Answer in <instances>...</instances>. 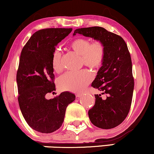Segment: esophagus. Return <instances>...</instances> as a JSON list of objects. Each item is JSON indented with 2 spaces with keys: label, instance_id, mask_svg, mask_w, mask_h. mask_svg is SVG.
Masks as SVG:
<instances>
[{
  "label": "esophagus",
  "instance_id": "34e87169",
  "mask_svg": "<svg viewBox=\"0 0 154 154\" xmlns=\"http://www.w3.org/2000/svg\"><path fill=\"white\" fill-rule=\"evenodd\" d=\"M82 95V94H81V93H78V94H77V98H79V97H81Z\"/></svg>",
  "mask_w": 154,
  "mask_h": 154
}]
</instances>
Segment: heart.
<instances>
[{
    "label": "heart",
    "mask_w": 154,
    "mask_h": 154,
    "mask_svg": "<svg viewBox=\"0 0 154 154\" xmlns=\"http://www.w3.org/2000/svg\"><path fill=\"white\" fill-rule=\"evenodd\" d=\"M72 49L81 56L82 62L91 69H98L103 63L105 56V47L100 41L91 43L88 38H79L74 40L70 44ZM52 66L55 72L61 69V54L59 51H54L52 56ZM92 75L87 70L66 72L59 79V85L63 91L75 93L82 92L89 84Z\"/></svg>",
    "instance_id": "b5f03b06"
}]
</instances>
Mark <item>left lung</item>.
<instances>
[{"instance_id": "obj_1", "label": "left lung", "mask_w": 154, "mask_h": 154, "mask_svg": "<svg viewBox=\"0 0 154 154\" xmlns=\"http://www.w3.org/2000/svg\"><path fill=\"white\" fill-rule=\"evenodd\" d=\"M82 35L101 42L105 56L91 86L106 94L102 99L95 95V105L88 111L93 125L101 129L118 126L128 116L134 90L132 61L128 45L122 38L100 26L80 28L73 35Z\"/></svg>"}]
</instances>
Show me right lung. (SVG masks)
<instances>
[{"label":"right lung","mask_w":154,"mask_h":154,"mask_svg":"<svg viewBox=\"0 0 154 154\" xmlns=\"http://www.w3.org/2000/svg\"><path fill=\"white\" fill-rule=\"evenodd\" d=\"M72 28H48L37 31L21 53L17 82L20 110L29 126L42 133H51L62 125L67 106L75 95L63 92L47 99L56 91L52 56L56 46L69 35Z\"/></svg>","instance_id":"obj_1"}]
</instances>
